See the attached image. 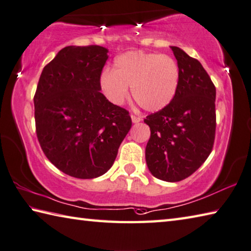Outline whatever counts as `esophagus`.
I'll list each match as a JSON object with an SVG mask.
<instances>
[{
	"label": "esophagus",
	"instance_id": "1",
	"mask_svg": "<svg viewBox=\"0 0 251 251\" xmlns=\"http://www.w3.org/2000/svg\"><path fill=\"white\" fill-rule=\"evenodd\" d=\"M131 120L133 124H139V122L142 121V119L140 117H136V116H131Z\"/></svg>",
	"mask_w": 251,
	"mask_h": 251
}]
</instances>
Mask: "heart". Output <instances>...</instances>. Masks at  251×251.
<instances>
[{
	"instance_id": "1",
	"label": "heart",
	"mask_w": 251,
	"mask_h": 251,
	"mask_svg": "<svg viewBox=\"0 0 251 251\" xmlns=\"http://www.w3.org/2000/svg\"><path fill=\"white\" fill-rule=\"evenodd\" d=\"M179 68L165 54L129 51L118 55L112 71L105 70L99 76V88L112 105L120 106L131 95L139 106L149 112L167 107L176 96Z\"/></svg>"
}]
</instances>
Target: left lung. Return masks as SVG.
I'll use <instances>...</instances> for the list:
<instances>
[{
    "mask_svg": "<svg viewBox=\"0 0 251 251\" xmlns=\"http://www.w3.org/2000/svg\"><path fill=\"white\" fill-rule=\"evenodd\" d=\"M179 68L176 96L164 109L146 117L151 138L145 159L154 177L177 182L205 162L215 138L216 91L199 61L172 46Z\"/></svg>",
    "mask_w": 251,
    "mask_h": 251,
    "instance_id": "left-lung-1",
    "label": "left lung"
}]
</instances>
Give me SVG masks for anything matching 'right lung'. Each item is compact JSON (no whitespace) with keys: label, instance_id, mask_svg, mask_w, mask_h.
<instances>
[{"label":"right lung","instance_id":"right-lung-1","mask_svg":"<svg viewBox=\"0 0 251 251\" xmlns=\"http://www.w3.org/2000/svg\"><path fill=\"white\" fill-rule=\"evenodd\" d=\"M107 53L100 46L65 47L44 68L38 82V141L47 158L74 178L106 174L132 126L129 112L100 93L99 76Z\"/></svg>","mask_w":251,"mask_h":251}]
</instances>
